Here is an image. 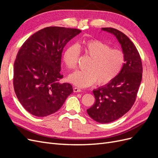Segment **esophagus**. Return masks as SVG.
<instances>
[{"label": "esophagus", "instance_id": "34e87169", "mask_svg": "<svg viewBox=\"0 0 158 158\" xmlns=\"http://www.w3.org/2000/svg\"><path fill=\"white\" fill-rule=\"evenodd\" d=\"M73 91H74V92H76V93L82 92V90H81V89H80L78 88H76V87L73 88Z\"/></svg>", "mask_w": 158, "mask_h": 158}]
</instances>
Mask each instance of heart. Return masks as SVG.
I'll return each instance as SVG.
<instances>
[{
    "label": "heart",
    "instance_id": "b5f03b06",
    "mask_svg": "<svg viewBox=\"0 0 158 158\" xmlns=\"http://www.w3.org/2000/svg\"><path fill=\"white\" fill-rule=\"evenodd\" d=\"M80 49L91 59L86 70H77L68 76L70 83L79 88H86L97 82L106 85L115 78L125 63V54L100 40H92L79 47L70 45L64 50L63 61L69 69H74L80 56Z\"/></svg>",
    "mask_w": 158,
    "mask_h": 158
}]
</instances>
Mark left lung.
I'll list each match as a JSON object with an SVG mask.
<instances>
[{"mask_svg":"<svg viewBox=\"0 0 158 158\" xmlns=\"http://www.w3.org/2000/svg\"><path fill=\"white\" fill-rule=\"evenodd\" d=\"M102 30L116 37L125 57V63L117 77L93 91L95 102L87 109L94 121L109 123L123 116L135 103L142 81V64L136 47L125 34L112 27H102Z\"/></svg>","mask_w":158,"mask_h":158,"instance_id":"obj_1","label":"left lung"}]
</instances>
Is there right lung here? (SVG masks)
<instances>
[{
  "mask_svg": "<svg viewBox=\"0 0 158 158\" xmlns=\"http://www.w3.org/2000/svg\"><path fill=\"white\" fill-rule=\"evenodd\" d=\"M80 30L47 27L23 43L14 64V92L27 111L34 116L49 115L62 107L73 92L72 85L60 83L62 52Z\"/></svg>",
  "mask_w": 158,
  "mask_h": 158,
  "instance_id": "add662e5",
  "label": "right lung"
}]
</instances>
